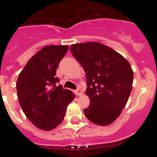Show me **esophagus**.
Returning a JSON list of instances; mask_svg holds the SVG:
<instances>
[{"label":"esophagus","instance_id":"1","mask_svg":"<svg viewBox=\"0 0 157 157\" xmlns=\"http://www.w3.org/2000/svg\"><path fill=\"white\" fill-rule=\"evenodd\" d=\"M75 93H76V95H77L80 96V95H81L83 94L82 90L80 89V88H77V89L75 91Z\"/></svg>","mask_w":157,"mask_h":157}]
</instances>
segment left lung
<instances>
[{"instance_id":"obj_1","label":"left lung","mask_w":157,"mask_h":157,"mask_svg":"<svg viewBox=\"0 0 157 157\" xmlns=\"http://www.w3.org/2000/svg\"><path fill=\"white\" fill-rule=\"evenodd\" d=\"M70 50L86 73L85 93L90 105L84 109V115L99 126L112 123L131 92V66L121 54L102 43H76L70 46Z\"/></svg>"}]
</instances>
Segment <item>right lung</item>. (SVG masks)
Wrapping results in <instances>:
<instances>
[{"mask_svg": "<svg viewBox=\"0 0 157 157\" xmlns=\"http://www.w3.org/2000/svg\"><path fill=\"white\" fill-rule=\"evenodd\" d=\"M69 46H47L41 49L26 64L16 81L19 103L35 126L51 130L65 118L67 106L75 95L57 83L56 71Z\"/></svg>", "mask_w": 157, "mask_h": 157, "instance_id": "1", "label": "right lung"}]
</instances>
